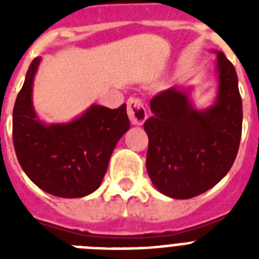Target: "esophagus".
Masks as SVG:
<instances>
[{
	"instance_id": "esophagus-1",
	"label": "esophagus",
	"mask_w": 259,
	"mask_h": 259,
	"mask_svg": "<svg viewBox=\"0 0 259 259\" xmlns=\"http://www.w3.org/2000/svg\"><path fill=\"white\" fill-rule=\"evenodd\" d=\"M127 113L130 120L136 125H141L145 122V119L148 118V113H146V109L144 106V102L137 97L128 98Z\"/></svg>"
}]
</instances>
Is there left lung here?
<instances>
[{"label": "left lung", "mask_w": 259, "mask_h": 259, "mask_svg": "<svg viewBox=\"0 0 259 259\" xmlns=\"http://www.w3.org/2000/svg\"><path fill=\"white\" fill-rule=\"evenodd\" d=\"M218 97L206 110L194 109L187 92L170 88L150 101L153 115L144 123L149 137L146 170L155 188L187 200L209 191L227 175L242 128V102L236 70L217 53Z\"/></svg>", "instance_id": "1"}]
</instances>
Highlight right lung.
<instances>
[{"label":"right lung","mask_w":259,"mask_h":259,"mask_svg":"<svg viewBox=\"0 0 259 259\" xmlns=\"http://www.w3.org/2000/svg\"><path fill=\"white\" fill-rule=\"evenodd\" d=\"M41 58L29 65L13 110L17 158L32 182L63 198L84 197L100 187L119 139L130 130L125 104L92 105L70 123L44 124L32 105L33 76Z\"/></svg>","instance_id":"1"}]
</instances>
